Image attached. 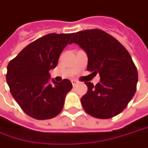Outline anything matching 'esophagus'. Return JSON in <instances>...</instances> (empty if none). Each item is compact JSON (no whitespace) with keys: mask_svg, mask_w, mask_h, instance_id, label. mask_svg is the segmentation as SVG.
<instances>
[{"mask_svg":"<svg viewBox=\"0 0 148 148\" xmlns=\"http://www.w3.org/2000/svg\"><path fill=\"white\" fill-rule=\"evenodd\" d=\"M71 83H72L73 86H74V85H75V84H77V81H76V80H74V79H72V80H71Z\"/></svg>","mask_w":148,"mask_h":148,"instance_id":"34e87169","label":"esophagus"}]
</instances>
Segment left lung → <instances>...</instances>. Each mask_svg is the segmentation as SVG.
I'll list each match as a JSON object with an SVG mask.
<instances>
[{
	"label": "left lung",
	"mask_w": 148,
	"mask_h": 148,
	"mask_svg": "<svg viewBox=\"0 0 148 148\" xmlns=\"http://www.w3.org/2000/svg\"><path fill=\"white\" fill-rule=\"evenodd\" d=\"M88 56L87 70L100 74V82H85L87 93L81 98L84 110L92 116L109 119L117 116L134 96L137 69L128 51L117 40L100 29L74 33L70 41Z\"/></svg>",
	"instance_id": "obj_1"
}]
</instances>
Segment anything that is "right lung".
I'll return each mask as SVG.
<instances>
[{"instance_id": "1", "label": "right lung", "mask_w": 148, "mask_h": 148, "mask_svg": "<svg viewBox=\"0 0 148 148\" xmlns=\"http://www.w3.org/2000/svg\"><path fill=\"white\" fill-rule=\"evenodd\" d=\"M74 33H50L28 44L7 66L6 82L22 110L31 117L47 120L58 116L73 85L69 79L50 82L49 70ZM70 43L69 44L68 42Z\"/></svg>"}]
</instances>
